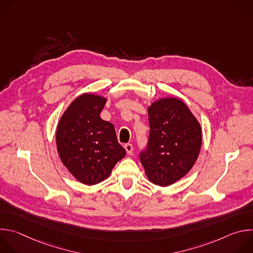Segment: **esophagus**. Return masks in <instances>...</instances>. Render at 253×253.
Wrapping results in <instances>:
<instances>
[{
	"label": "esophagus",
	"instance_id": "esophagus-1",
	"mask_svg": "<svg viewBox=\"0 0 253 253\" xmlns=\"http://www.w3.org/2000/svg\"><path fill=\"white\" fill-rule=\"evenodd\" d=\"M124 148H125V150L127 151L128 155H132V153H133V146H132V144H130V143L125 144Z\"/></svg>",
	"mask_w": 253,
	"mask_h": 253
}]
</instances>
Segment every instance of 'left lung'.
I'll use <instances>...</instances> for the list:
<instances>
[{"label":"left lung","mask_w":253,"mask_h":253,"mask_svg":"<svg viewBox=\"0 0 253 253\" xmlns=\"http://www.w3.org/2000/svg\"><path fill=\"white\" fill-rule=\"evenodd\" d=\"M148 117L149 139L140 161L152 183L169 186L185 176L197 160L201 126L186 104L172 97L153 102Z\"/></svg>","instance_id":"8db88e82"}]
</instances>
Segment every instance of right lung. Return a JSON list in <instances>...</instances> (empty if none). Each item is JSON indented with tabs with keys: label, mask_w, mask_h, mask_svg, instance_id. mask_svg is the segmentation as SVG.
I'll return each instance as SVG.
<instances>
[{
	"label": "right lung",
	"mask_w": 253,
	"mask_h": 253,
	"mask_svg": "<svg viewBox=\"0 0 253 253\" xmlns=\"http://www.w3.org/2000/svg\"><path fill=\"white\" fill-rule=\"evenodd\" d=\"M106 101L99 95L82 94L70 104L57 126L60 159L86 185L104 181L126 155L117 141L114 125L100 118Z\"/></svg>",
	"instance_id": "add662e5"
}]
</instances>
